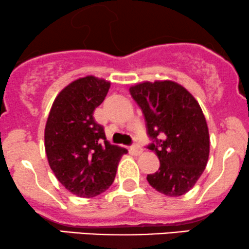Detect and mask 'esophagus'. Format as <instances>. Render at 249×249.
Listing matches in <instances>:
<instances>
[{
    "label": "esophagus",
    "mask_w": 249,
    "mask_h": 249,
    "mask_svg": "<svg viewBox=\"0 0 249 249\" xmlns=\"http://www.w3.org/2000/svg\"><path fill=\"white\" fill-rule=\"evenodd\" d=\"M130 151L132 153L135 154V156H140V154L143 152V148L141 147V145H138V144H134L132 145V146L130 147Z\"/></svg>",
    "instance_id": "1"
}]
</instances>
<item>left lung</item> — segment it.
I'll return each instance as SVG.
<instances>
[{"label": "left lung", "instance_id": "obj_1", "mask_svg": "<svg viewBox=\"0 0 249 249\" xmlns=\"http://www.w3.org/2000/svg\"><path fill=\"white\" fill-rule=\"evenodd\" d=\"M129 91L143 111L152 140L147 147L160 160L147 182L164 196H183L202 175L209 157L208 127L199 103L169 80L138 83Z\"/></svg>", "mask_w": 249, "mask_h": 249}]
</instances>
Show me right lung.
<instances>
[{"instance_id": "obj_1", "label": "right lung", "mask_w": 249, "mask_h": 249, "mask_svg": "<svg viewBox=\"0 0 249 249\" xmlns=\"http://www.w3.org/2000/svg\"><path fill=\"white\" fill-rule=\"evenodd\" d=\"M111 83L92 75L66 86L54 99L44 129L48 162L57 179L81 198L101 195L112 185L120 158L128 152L109 144L93 111Z\"/></svg>"}]
</instances>
